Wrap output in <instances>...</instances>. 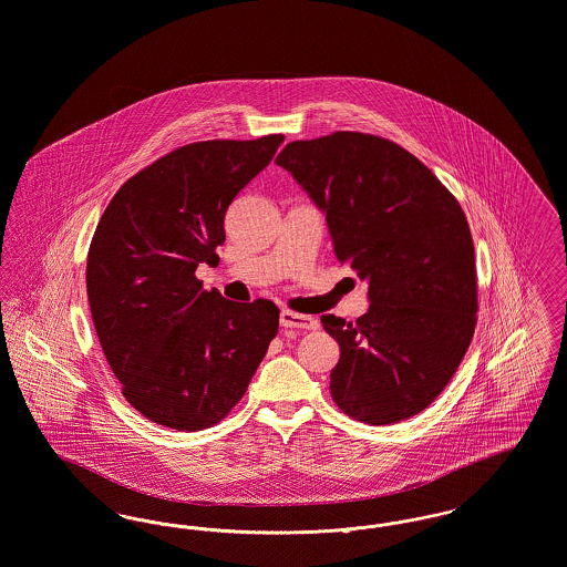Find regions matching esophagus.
I'll return each instance as SVG.
<instances>
[{
	"label": "esophagus",
	"mask_w": 567,
	"mask_h": 567,
	"mask_svg": "<svg viewBox=\"0 0 567 567\" xmlns=\"http://www.w3.org/2000/svg\"><path fill=\"white\" fill-rule=\"evenodd\" d=\"M280 324L287 329H317L319 321L312 317H306V315H297L293 310H282Z\"/></svg>",
	"instance_id": "34e87169"
}]
</instances>
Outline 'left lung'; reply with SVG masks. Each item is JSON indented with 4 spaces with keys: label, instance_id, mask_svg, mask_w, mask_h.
Wrapping results in <instances>:
<instances>
[{
    "label": "left lung",
    "instance_id": "left-lung-1",
    "mask_svg": "<svg viewBox=\"0 0 567 567\" xmlns=\"http://www.w3.org/2000/svg\"><path fill=\"white\" fill-rule=\"evenodd\" d=\"M285 167L327 220L333 252L368 282L354 323L323 315L340 344L333 402L370 425L419 414L457 372L476 327V264L465 215L427 165L357 132L289 142Z\"/></svg>",
    "mask_w": 567,
    "mask_h": 567
}]
</instances>
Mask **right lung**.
I'll return each instance as SVG.
<instances>
[{
	"mask_svg": "<svg viewBox=\"0 0 567 567\" xmlns=\"http://www.w3.org/2000/svg\"><path fill=\"white\" fill-rule=\"evenodd\" d=\"M285 135L208 140L130 178L102 215L86 257V296L123 395L146 419L197 432L243 400L276 331L274 301L204 291L225 215Z\"/></svg>",
	"mask_w": 567,
	"mask_h": 567,
	"instance_id": "add662e5",
	"label": "right lung"
}]
</instances>
